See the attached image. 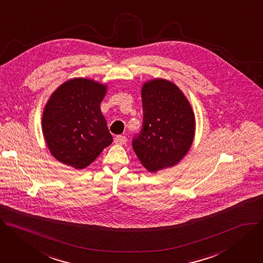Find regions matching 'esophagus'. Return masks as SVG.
Wrapping results in <instances>:
<instances>
[{
  "mask_svg": "<svg viewBox=\"0 0 263 263\" xmlns=\"http://www.w3.org/2000/svg\"><path fill=\"white\" fill-rule=\"evenodd\" d=\"M114 142L118 145H124V144H126L127 140H126V137H124V136H116L114 139Z\"/></svg>",
  "mask_w": 263,
  "mask_h": 263,
  "instance_id": "34e87169",
  "label": "esophagus"
}]
</instances>
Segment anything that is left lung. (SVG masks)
Here are the masks:
<instances>
[{"instance_id":"obj_1","label":"left lung","mask_w":263,"mask_h":263,"mask_svg":"<svg viewBox=\"0 0 263 263\" xmlns=\"http://www.w3.org/2000/svg\"><path fill=\"white\" fill-rule=\"evenodd\" d=\"M143 125L133 148L149 172L177 165L189 152L195 134L192 106L172 81L155 78L141 90Z\"/></svg>"}]
</instances>
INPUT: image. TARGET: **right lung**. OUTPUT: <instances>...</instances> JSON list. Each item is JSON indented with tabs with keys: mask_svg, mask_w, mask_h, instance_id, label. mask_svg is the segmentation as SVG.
Listing matches in <instances>:
<instances>
[{
	"mask_svg": "<svg viewBox=\"0 0 263 263\" xmlns=\"http://www.w3.org/2000/svg\"><path fill=\"white\" fill-rule=\"evenodd\" d=\"M107 84L89 78L65 81L43 111L42 129L51 155L63 164L83 169L112 142L100 103Z\"/></svg>",
	"mask_w": 263,
	"mask_h": 263,
	"instance_id": "obj_1",
	"label": "right lung"
}]
</instances>
